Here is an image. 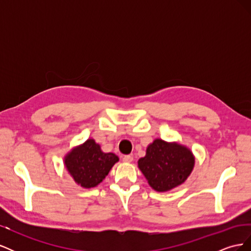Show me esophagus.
<instances>
[{
  "instance_id": "obj_1",
  "label": "esophagus",
  "mask_w": 251,
  "mask_h": 251,
  "mask_svg": "<svg viewBox=\"0 0 251 251\" xmlns=\"http://www.w3.org/2000/svg\"><path fill=\"white\" fill-rule=\"evenodd\" d=\"M124 162H132L133 161V156L132 155H126L123 158Z\"/></svg>"
}]
</instances>
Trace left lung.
I'll return each instance as SVG.
<instances>
[{
    "instance_id": "left-lung-1",
    "label": "left lung",
    "mask_w": 251,
    "mask_h": 251,
    "mask_svg": "<svg viewBox=\"0 0 251 251\" xmlns=\"http://www.w3.org/2000/svg\"><path fill=\"white\" fill-rule=\"evenodd\" d=\"M195 164V157L187 148L178 143L156 139L138 160V168L149 184L157 192H166L187 179Z\"/></svg>"
}]
</instances>
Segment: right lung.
I'll return each mask as SVG.
<instances>
[{
    "mask_svg": "<svg viewBox=\"0 0 251 251\" xmlns=\"http://www.w3.org/2000/svg\"><path fill=\"white\" fill-rule=\"evenodd\" d=\"M119 160L113 153H103L100 146L88 139L65 158V165L74 181L85 188L98 185Z\"/></svg>",
    "mask_w": 251,
    "mask_h": 251,
    "instance_id": "right-lung-1",
    "label": "right lung"
}]
</instances>
